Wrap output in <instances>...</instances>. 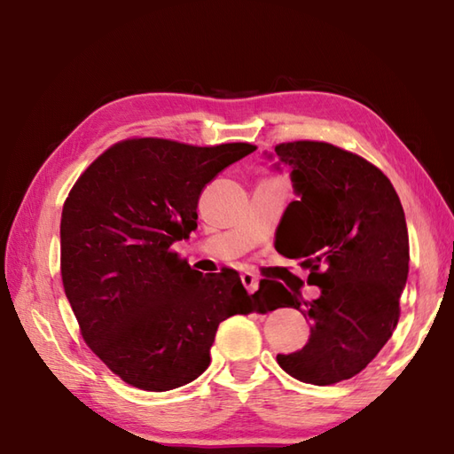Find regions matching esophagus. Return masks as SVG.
Instances as JSON below:
<instances>
[{
	"instance_id": "obj_1",
	"label": "esophagus",
	"mask_w": 454,
	"mask_h": 454,
	"mask_svg": "<svg viewBox=\"0 0 454 454\" xmlns=\"http://www.w3.org/2000/svg\"><path fill=\"white\" fill-rule=\"evenodd\" d=\"M239 278H242L244 287L250 291V293L257 291V287H260V279H257V275L252 273V271H244L242 275H239Z\"/></svg>"
}]
</instances>
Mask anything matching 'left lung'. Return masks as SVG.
I'll return each mask as SVG.
<instances>
[{
    "instance_id": "obj_1",
    "label": "left lung",
    "mask_w": 454,
    "mask_h": 454,
    "mask_svg": "<svg viewBox=\"0 0 454 454\" xmlns=\"http://www.w3.org/2000/svg\"><path fill=\"white\" fill-rule=\"evenodd\" d=\"M299 194L283 215L275 250L301 260L321 297L303 301L262 279L255 297L279 289L278 307L310 321V339L279 366L305 384L350 380L378 356L399 321V295L410 271V238L394 184L366 159L325 141L275 145Z\"/></svg>"
}]
</instances>
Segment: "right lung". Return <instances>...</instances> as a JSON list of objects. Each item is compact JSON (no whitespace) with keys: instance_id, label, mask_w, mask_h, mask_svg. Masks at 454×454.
I'll return each instance as SVG.
<instances>
[{"instance_id":"1","label":"right lung","mask_w":454,"mask_h":454,"mask_svg":"<svg viewBox=\"0 0 454 454\" xmlns=\"http://www.w3.org/2000/svg\"><path fill=\"white\" fill-rule=\"evenodd\" d=\"M252 144L131 137L78 176L62 207L60 275L84 342L126 384L167 392L210 364L218 325L255 310L234 270L208 278L171 250L204 186Z\"/></svg>"}]
</instances>
